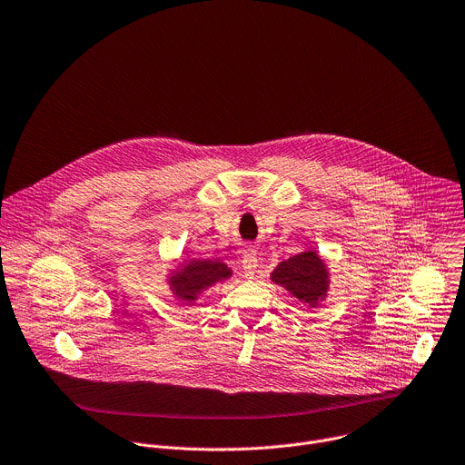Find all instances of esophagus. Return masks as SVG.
<instances>
[{"instance_id": "34e87169", "label": "esophagus", "mask_w": 465, "mask_h": 465, "mask_svg": "<svg viewBox=\"0 0 465 465\" xmlns=\"http://www.w3.org/2000/svg\"><path fill=\"white\" fill-rule=\"evenodd\" d=\"M257 266H259V261H257L255 252H252V250L244 252V255H242V272H244V277L252 279V277L255 275V272H257Z\"/></svg>"}]
</instances>
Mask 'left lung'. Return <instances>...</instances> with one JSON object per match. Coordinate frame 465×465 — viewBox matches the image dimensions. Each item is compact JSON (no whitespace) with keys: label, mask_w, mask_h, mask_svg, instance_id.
<instances>
[{"label":"left lung","mask_w":465,"mask_h":465,"mask_svg":"<svg viewBox=\"0 0 465 465\" xmlns=\"http://www.w3.org/2000/svg\"><path fill=\"white\" fill-rule=\"evenodd\" d=\"M272 281L286 288L293 297L316 306L329 290V272L323 259L312 252H301L282 262L272 272Z\"/></svg>","instance_id":"1"}]
</instances>
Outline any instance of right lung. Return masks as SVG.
Returning <instances> with one entry per match:
<instances>
[{
  "instance_id": "obj_1",
  "label": "right lung",
  "mask_w": 465,
  "mask_h": 465,
  "mask_svg": "<svg viewBox=\"0 0 465 465\" xmlns=\"http://www.w3.org/2000/svg\"><path fill=\"white\" fill-rule=\"evenodd\" d=\"M230 275H232V270L224 262L203 259V261H192L184 264L183 270H179L175 275L170 277V284L177 297H181L183 301L193 302L203 290L213 286L219 281L228 279Z\"/></svg>"
}]
</instances>
